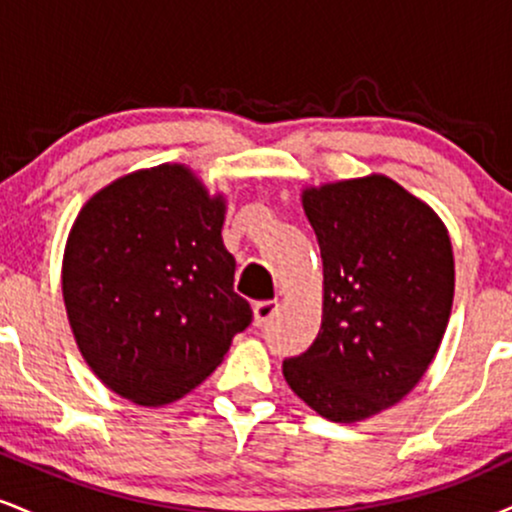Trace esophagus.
Returning a JSON list of instances; mask_svg holds the SVG:
<instances>
[{
  "label": "esophagus",
  "mask_w": 512,
  "mask_h": 512,
  "mask_svg": "<svg viewBox=\"0 0 512 512\" xmlns=\"http://www.w3.org/2000/svg\"><path fill=\"white\" fill-rule=\"evenodd\" d=\"M279 310V301H260L255 303L252 313H255V327H264Z\"/></svg>",
  "instance_id": "1"
}]
</instances>
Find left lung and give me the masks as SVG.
<instances>
[{
  "instance_id": "8db88e82",
  "label": "left lung",
  "mask_w": 512,
  "mask_h": 512,
  "mask_svg": "<svg viewBox=\"0 0 512 512\" xmlns=\"http://www.w3.org/2000/svg\"><path fill=\"white\" fill-rule=\"evenodd\" d=\"M320 243L325 308L315 342L284 361L308 407L354 424L397 404L436 356L455 262L443 221L385 175L303 192Z\"/></svg>"
}]
</instances>
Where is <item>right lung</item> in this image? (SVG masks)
I'll return each instance as SVG.
<instances>
[{"label":"right lung","instance_id":"obj_1","mask_svg":"<svg viewBox=\"0 0 512 512\" xmlns=\"http://www.w3.org/2000/svg\"><path fill=\"white\" fill-rule=\"evenodd\" d=\"M221 197L182 166L125 175L88 199L64 250L62 293L86 363L144 407L216 370L252 308L233 291Z\"/></svg>","mask_w":512,"mask_h":512}]
</instances>
